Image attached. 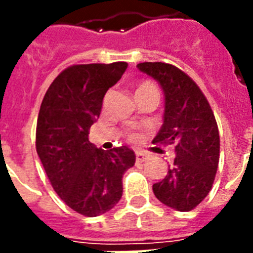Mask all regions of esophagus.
Wrapping results in <instances>:
<instances>
[{
    "label": "esophagus",
    "instance_id": "obj_1",
    "mask_svg": "<svg viewBox=\"0 0 253 253\" xmlns=\"http://www.w3.org/2000/svg\"><path fill=\"white\" fill-rule=\"evenodd\" d=\"M148 159L146 154H142V152H136V163H144Z\"/></svg>",
    "mask_w": 253,
    "mask_h": 253
}]
</instances>
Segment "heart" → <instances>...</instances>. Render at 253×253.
Listing matches in <instances>:
<instances>
[{
  "label": "heart",
  "mask_w": 253,
  "mask_h": 253,
  "mask_svg": "<svg viewBox=\"0 0 253 253\" xmlns=\"http://www.w3.org/2000/svg\"><path fill=\"white\" fill-rule=\"evenodd\" d=\"M147 89H156V87H155V85L152 84V83H150V81H143V83H140V84L138 85V87H136V91L147 90ZM130 139L131 140L136 139V135H130Z\"/></svg>",
  "instance_id": "heart-1"
}]
</instances>
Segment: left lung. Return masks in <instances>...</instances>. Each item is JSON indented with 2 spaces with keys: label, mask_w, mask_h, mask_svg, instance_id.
Returning <instances> with one entry per match:
<instances>
[{
  "label": "left lung",
  "mask_w": 253,
  "mask_h": 253,
  "mask_svg": "<svg viewBox=\"0 0 253 253\" xmlns=\"http://www.w3.org/2000/svg\"><path fill=\"white\" fill-rule=\"evenodd\" d=\"M164 93L163 126L152 140L174 146L167 176L152 189L156 198L178 211H190L209 194L219 163V131L208 99L181 69L167 63H140Z\"/></svg>",
  "instance_id": "1"
}]
</instances>
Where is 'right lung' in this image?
Here are the masks:
<instances>
[{
	"label": "right lung",
	"instance_id": "right-lung-1",
	"mask_svg": "<svg viewBox=\"0 0 253 253\" xmlns=\"http://www.w3.org/2000/svg\"><path fill=\"white\" fill-rule=\"evenodd\" d=\"M127 63L80 64L64 69L49 85L37 123V152L57 196L79 214L97 216L122 197V178L135 164L134 151H103L89 142L103 97Z\"/></svg>",
	"mask_w": 253,
	"mask_h": 253
}]
</instances>
